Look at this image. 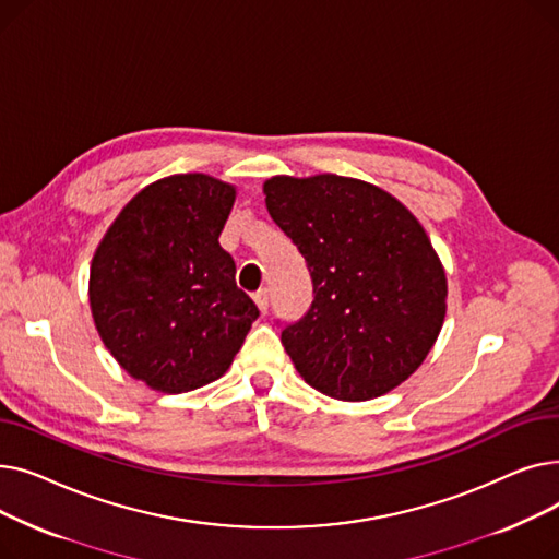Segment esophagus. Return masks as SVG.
Instances as JSON below:
<instances>
[{
	"label": "esophagus",
	"instance_id": "esophagus-1",
	"mask_svg": "<svg viewBox=\"0 0 559 559\" xmlns=\"http://www.w3.org/2000/svg\"><path fill=\"white\" fill-rule=\"evenodd\" d=\"M253 301L262 314H267V310H270V292L267 289H258Z\"/></svg>",
	"mask_w": 559,
	"mask_h": 559
}]
</instances>
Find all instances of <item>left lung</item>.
<instances>
[{
  "label": "left lung",
  "mask_w": 559,
  "mask_h": 559,
  "mask_svg": "<svg viewBox=\"0 0 559 559\" xmlns=\"http://www.w3.org/2000/svg\"><path fill=\"white\" fill-rule=\"evenodd\" d=\"M262 192L312 278L310 310L281 333L301 378L340 401L399 388L447 317V274L419 219L350 176H272Z\"/></svg>",
  "instance_id": "8db88e82"
}]
</instances>
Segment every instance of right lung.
Wrapping results in <instances>:
<instances>
[{"label": "right lung", "mask_w": 559, "mask_h": 559, "mask_svg": "<svg viewBox=\"0 0 559 559\" xmlns=\"http://www.w3.org/2000/svg\"><path fill=\"white\" fill-rule=\"evenodd\" d=\"M233 203L235 186L215 176H165L124 205L93 255L95 329L120 367L156 392L224 376L258 317L219 247Z\"/></svg>", "instance_id": "add662e5"}]
</instances>
